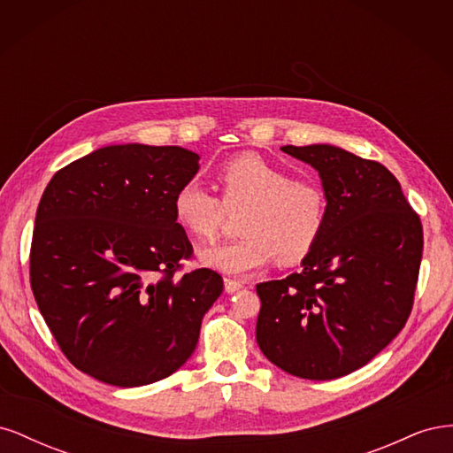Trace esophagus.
<instances>
[{
    "mask_svg": "<svg viewBox=\"0 0 453 453\" xmlns=\"http://www.w3.org/2000/svg\"><path fill=\"white\" fill-rule=\"evenodd\" d=\"M242 281H236V280H230V278H225V291L228 293V295H232V293H238L240 289H242Z\"/></svg>",
    "mask_w": 453,
    "mask_h": 453,
    "instance_id": "obj_1",
    "label": "esophagus"
}]
</instances>
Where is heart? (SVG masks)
Returning <instances> with one entry per match:
<instances>
[{
    "label": "heart",
    "mask_w": 453,
    "mask_h": 453,
    "mask_svg": "<svg viewBox=\"0 0 453 453\" xmlns=\"http://www.w3.org/2000/svg\"><path fill=\"white\" fill-rule=\"evenodd\" d=\"M215 181L221 200L198 181H187L172 203L175 223L195 240L215 238L226 211H243L238 221L242 238L202 250L198 258L205 266L243 276L273 257L280 265L300 263L319 242L326 223L321 187L293 180L289 172L255 153L226 160Z\"/></svg>",
    "instance_id": "heart-1"
}]
</instances>
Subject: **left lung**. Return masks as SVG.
Here are the masks:
<instances>
[{"label": "left lung", "mask_w": 453, "mask_h": 453, "mask_svg": "<svg viewBox=\"0 0 453 453\" xmlns=\"http://www.w3.org/2000/svg\"><path fill=\"white\" fill-rule=\"evenodd\" d=\"M281 150L318 170L326 223L303 270L257 285V344L285 372L334 380L403 331L419 273L421 221L380 162L328 143Z\"/></svg>", "instance_id": "1"}]
</instances>
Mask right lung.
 <instances>
[{
    "label": "right lung",
    "instance_id": "add662e5",
    "mask_svg": "<svg viewBox=\"0 0 453 453\" xmlns=\"http://www.w3.org/2000/svg\"><path fill=\"white\" fill-rule=\"evenodd\" d=\"M198 160L177 145H107L49 181L30 281L54 340L81 372L140 388L193 355L203 315L223 293L210 268L175 276L193 245L172 203Z\"/></svg>",
    "mask_w": 453,
    "mask_h": 453
}]
</instances>
